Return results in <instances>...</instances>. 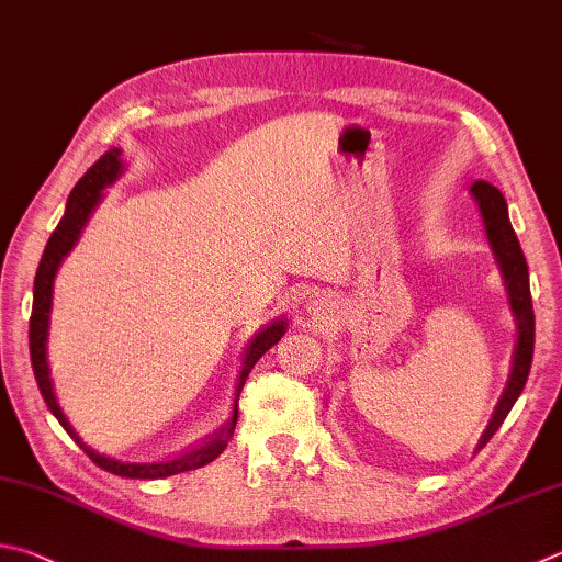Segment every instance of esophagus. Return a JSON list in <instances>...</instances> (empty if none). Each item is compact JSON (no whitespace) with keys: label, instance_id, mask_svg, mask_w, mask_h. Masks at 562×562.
<instances>
[{"label":"esophagus","instance_id":"obj_1","mask_svg":"<svg viewBox=\"0 0 562 562\" xmlns=\"http://www.w3.org/2000/svg\"><path fill=\"white\" fill-rule=\"evenodd\" d=\"M313 299H315V295H313ZM313 305H317V301H313Z\"/></svg>","mask_w":562,"mask_h":562}]
</instances>
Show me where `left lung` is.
<instances>
[{
  "mask_svg": "<svg viewBox=\"0 0 562 562\" xmlns=\"http://www.w3.org/2000/svg\"><path fill=\"white\" fill-rule=\"evenodd\" d=\"M470 195L477 200L480 215L484 222L486 241L494 254L496 267H499L506 299H509V311L516 323V345L512 355V372L506 379V386L502 391L499 401H496L494 413L482 438L477 442V450L490 442V438L499 430L506 413L512 411L516 398L521 396L526 386L528 372H531L533 362V335H536V321H533V303H531V285H528V267L526 257L518 245L516 232L509 222V207H506L504 195L494 186L484 181H474L470 186Z\"/></svg>",
  "mask_w": 562,
  "mask_h": 562,
  "instance_id": "obj_1",
  "label": "left lung"
}]
</instances>
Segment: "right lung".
Listing matches in <instances>:
<instances>
[{
    "label": "right lung",
    "mask_w": 562,
    "mask_h": 562,
    "mask_svg": "<svg viewBox=\"0 0 562 562\" xmlns=\"http://www.w3.org/2000/svg\"><path fill=\"white\" fill-rule=\"evenodd\" d=\"M122 173H124L122 149L112 146L108 154H102L98 161L88 168V173L80 178L76 188L70 190L66 213H63L58 227L53 229V235L44 249V257H41L36 279H34V308H31V321H29L31 367H34L36 384H38L41 396H44V401H46L48 411L58 418L60 426L68 430V436L76 440L85 452H88V458L98 464V468L108 470L112 474H120V477H130V480H164V477H171V474H181L188 470L203 468V464L213 462L217 454L227 448L232 432H235V426H237V404H239L241 386H245V381L254 369V364L259 362V357L281 340L289 323H285L283 317H279V321L269 323L263 330H259L251 337V342L247 345L245 359H241V367H239L229 420L215 432L213 438L200 442V446L176 454V458H166V460H156V462H126V460H116V458H110V454L92 450L88 442H82L76 428H72L70 420L66 418V413H63L58 398H56V389H53V379H50L48 330H50V308H53V283H56V273L60 269L63 259H66L72 251V247L78 245V239L82 235L85 225H88L90 215L94 213V207L102 203L104 188L112 186Z\"/></svg>",
    "instance_id": "1"
}]
</instances>
